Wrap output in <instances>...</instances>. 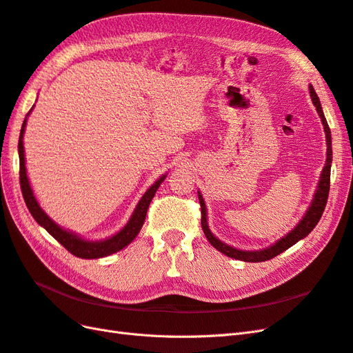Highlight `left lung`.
Listing matches in <instances>:
<instances>
[{
    "instance_id": "1",
    "label": "left lung",
    "mask_w": 353,
    "mask_h": 353,
    "mask_svg": "<svg viewBox=\"0 0 353 353\" xmlns=\"http://www.w3.org/2000/svg\"><path fill=\"white\" fill-rule=\"evenodd\" d=\"M309 92H311V99L312 103L316 108V112L321 117V122L324 125V131H325V140H327V160H325V166L323 169V174L321 178H319V183H318V188L315 191V196L314 200L311 203V206L306 210L305 216L301 219V222L297 223V225L287 234L285 237L280 239L275 244L270 245L268 249H263V250H254V252H248V250H239V249H234L231 245L222 243L221 240H218L209 230L208 225V215H206V205H205V200H203L201 194L199 193V200H200V209H201V228L203 232H205L206 239L209 240V243L215 248L216 250H219L221 253L230 256L232 259H239V261H244V262H263V261H270L272 258H275L276 254L283 253L284 250H287L288 248H292L293 244H296L299 240L305 239L309 232H311L316 223L319 222L323 216V212L325 209L327 205V199H328V191H330V170H331V160H333V150H331V132H330V128L327 123L325 116L323 113V108H321V103H319L318 95L314 90L312 85H309Z\"/></svg>"
}]
</instances>
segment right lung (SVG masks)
Segmentation results:
<instances>
[{"label": "right lung", "mask_w": 353, "mask_h": 353, "mask_svg": "<svg viewBox=\"0 0 353 353\" xmlns=\"http://www.w3.org/2000/svg\"><path fill=\"white\" fill-rule=\"evenodd\" d=\"M29 113L30 112H28L26 117L29 116ZM26 117L23 121L22 130H20V137H19V160H20V172L19 174H20V188H22V194H23V199H25L26 206L30 212V215L34 216L39 225L44 227L51 234V236L63 245V248H65L68 252H70L72 254L78 256V258H82V259L104 258V256H109L112 253H116V252L122 250L123 248H126V245L138 236V232H140L143 223L145 221L147 209H148V206H150V201L154 197L160 184L165 181L166 175L160 176L156 183L145 191L141 200L138 201V205L132 213L131 219L128 221L126 225L119 232H116L114 236L105 239V240H100V241L83 240L79 236H77V234H73L70 231H66L61 227H59L54 221H52L50 216H47V213L42 210L38 205V201L34 196V191H32V188H30L29 179L26 175V166H25L23 134H25V126H26Z\"/></svg>", "instance_id": "1"}]
</instances>
